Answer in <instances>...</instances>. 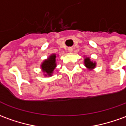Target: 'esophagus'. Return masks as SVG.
I'll use <instances>...</instances> for the list:
<instances>
[{
    "label": "esophagus",
    "instance_id": "34e87169",
    "mask_svg": "<svg viewBox=\"0 0 126 126\" xmlns=\"http://www.w3.org/2000/svg\"><path fill=\"white\" fill-rule=\"evenodd\" d=\"M67 50H68V52H72V51H73V48H68Z\"/></svg>",
    "mask_w": 126,
    "mask_h": 126
}]
</instances>
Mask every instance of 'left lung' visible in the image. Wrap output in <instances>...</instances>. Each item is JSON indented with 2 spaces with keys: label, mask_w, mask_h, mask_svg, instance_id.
<instances>
[{
  "label": "left lung",
  "mask_w": 126,
  "mask_h": 126,
  "mask_svg": "<svg viewBox=\"0 0 126 126\" xmlns=\"http://www.w3.org/2000/svg\"><path fill=\"white\" fill-rule=\"evenodd\" d=\"M84 65H85V67H86L89 70H90V71L95 69V67H96V62L91 60L90 57H85V56H84Z\"/></svg>",
  "instance_id": "obj_1"
}]
</instances>
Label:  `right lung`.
Returning a JSON list of instances; mask_svg holds the SVG:
<instances>
[{
	"instance_id": "1",
	"label": "right lung",
	"mask_w": 126,
	"mask_h": 126,
	"mask_svg": "<svg viewBox=\"0 0 126 126\" xmlns=\"http://www.w3.org/2000/svg\"><path fill=\"white\" fill-rule=\"evenodd\" d=\"M57 55L52 54L45 59L41 64V69L45 76H51L53 71L57 67Z\"/></svg>"
}]
</instances>
